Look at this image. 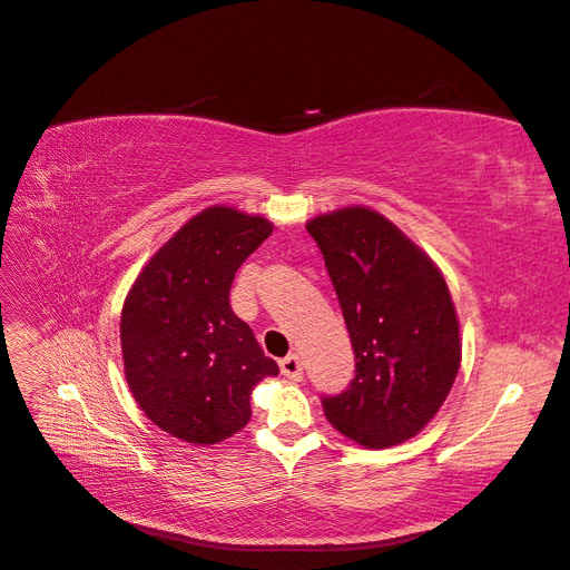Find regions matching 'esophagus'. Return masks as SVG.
<instances>
[{"label":"esophagus","mask_w":570,"mask_h":570,"mask_svg":"<svg viewBox=\"0 0 570 570\" xmlns=\"http://www.w3.org/2000/svg\"><path fill=\"white\" fill-rule=\"evenodd\" d=\"M281 373H283L285 377H289V381L299 383L302 377H304V373H302V361H299V356H297V354H287L285 358H281Z\"/></svg>","instance_id":"obj_1"}]
</instances>
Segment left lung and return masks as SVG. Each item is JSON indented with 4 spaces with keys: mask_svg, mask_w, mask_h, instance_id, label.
Instances as JSON below:
<instances>
[{
    "mask_svg": "<svg viewBox=\"0 0 570 570\" xmlns=\"http://www.w3.org/2000/svg\"><path fill=\"white\" fill-rule=\"evenodd\" d=\"M325 258L356 356V375L325 396V419L366 450L416 438L461 366L459 316L444 275L411 237L368 206L306 223Z\"/></svg>",
    "mask_w": 570,
    "mask_h": 570,
    "instance_id": "1",
    "label": "left lung"
}]
</instances>
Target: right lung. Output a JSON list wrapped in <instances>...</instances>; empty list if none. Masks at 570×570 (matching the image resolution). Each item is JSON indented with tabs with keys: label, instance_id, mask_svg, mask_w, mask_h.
I'll return each instance as SVG.
<instances>
[{
	"label": "right lung",
	"instance_id": "obj_1",
	"mask_svg": "<svg viewBox=\"0 0 570 570\" xmlns=\"http://www.w3.org/2000/svg\"><path fill=\"white\" fill-rule=\"evenodd\" d=\"M273 233L264 216L206 206L137 275L120 312L128 387L183 442L216 444L252 419V390L278 364L230 306L235 271Z\"/></svg>",
	"mask_w": 570,
	"mask_h": 570
}]
</instances>
